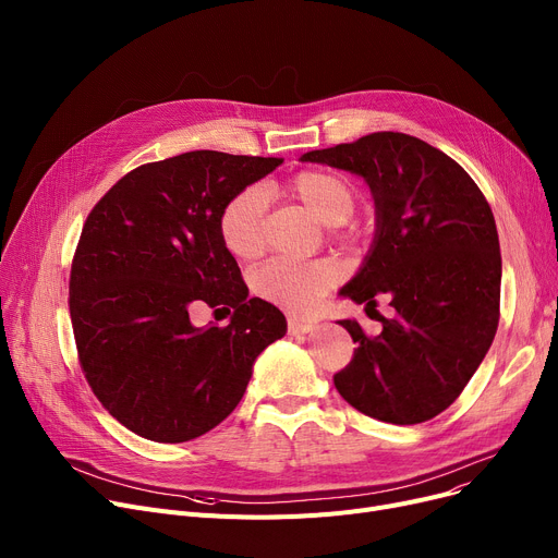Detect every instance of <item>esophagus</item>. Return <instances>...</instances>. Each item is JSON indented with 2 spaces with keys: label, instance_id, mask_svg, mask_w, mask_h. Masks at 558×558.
Returning a JSON list of instances; mask_svg holds the SVG:
<instances>
[{
  "label": "esophagus",
  "instance_id": "esophagus-1",
  "mask_svg": "<svg viewBox=\"0 0 558 558\" xmlns=\"http://www.w3.org/2000/svg\"><path fill=\"white\" fill-rule=\"evenodd\" d=\"M287 328H289V335H307L316 328V320L312 318H301V316H289L287 318Z\"/></svg>",
  "mask_w": 558,
  "mask_h": 558
}]
</instances>
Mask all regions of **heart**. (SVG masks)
I'll use <instances>...</instances> for the list:
<instances>
[{"instance_id": "obj_1", "label": "heart", "mask_w": 558, "mask_h": 558, "mask_svg": "<svg viewBox=\"0 0 558 558\" xmlns=\"http://www.w3.org/2000/svg\"><path fill=\"white\" fill-rule=\"evenodd\" d=\"M289 190L305 208L328 226H339L355 210V192L345 179L332 171L305 169L296 173ZM264 210L267 190L262 185L244 187L234 194L219 215V234L223 246L240 259H253L264 248ZM341 267L335 259L294 262L276 257L253 276V289L274 305L291 312L312 310L339 282Z\"/></svg>"}]
</instances>
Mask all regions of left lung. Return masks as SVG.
Here are the masks:
<instances>
[{
    "label": "left lung",
    "mask_w": 558,
    "mask_h": 558,
    "mask_svg": "<svg viewBox=\"0 0 558 558\" xmlns=\"http://www.w3.org/2000/svg\"><path fill=\"white\" fill-rule=\"evenodd\" d=\"M301 160L357 173L368 185L375 238L339 296L366 312L379 296L393 307V316H377V337L339 320L357 348L335 375L337 391L385 423L434 418L475 375L500 320L502 257L488 201L461 165L404 133H371Z\"/></svg>",
    "instance_id": "8db88e82"
}]
</instances>
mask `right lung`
<instances>
[{
  "label": "right lung",
  "mask_w": 558,
  "mask_h": 558,
  "mask_svg": "<svg viewBox=\"0 0 558 558\" xmlns=\"http://www.w3.org/2000/svg\"><path fill=\"white\" fill-rule=\"evenodd\" d=\"M282 158L190 151L142 165L87 215L70 274V316L87 385L142 438L183 444L240 404L253 364L284 337V314L248 299L219 215ZM201 302L232 308L196 329Z\"/></svg>",
  "instance_id": "1"
}]
</instances>
